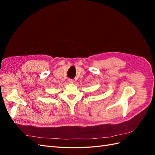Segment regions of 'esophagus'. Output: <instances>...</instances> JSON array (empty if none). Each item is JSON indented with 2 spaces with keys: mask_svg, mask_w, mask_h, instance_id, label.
<instances>
[{
  "mask_svg": "<svg viewBox=\"0 0 155 155\" xmlns=\"http://www.w3.org/2000/svg\"><path fill=\"white\" fill-rule=\"evenodd\" d=\"M68 83H74V80L72 79H68Z\"/></svg>",
  "mask_w": 155,
  "mask_h": 155,
  "instance_id": "1",
  "label": "esophagus"
}]
</instances>
